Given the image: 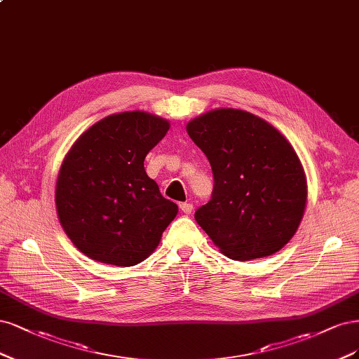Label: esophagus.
Listing matches in <instances>:
<instances>
[{"label":"esophagus","instance_id":"esophagus-1","mask_svg":"<svg viewBox=\"0 0 359 359\" xmlns=\"http://www.w3.org/2000/svg\"><path fill=\"white\" fill-rule=\"evenodd\" d=\"M179 207L183 213H191L194 210V205L191 203H180Z\"/></svg>","mask_w":359,"mask_h":359}]
</instances>
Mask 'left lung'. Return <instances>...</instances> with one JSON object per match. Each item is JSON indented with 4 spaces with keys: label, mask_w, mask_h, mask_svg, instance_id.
Wrapping results in <instances>:
<instances>
[{
    "label": "left lung",
    "mask_w": 359,
    "mask_h": 359,
    "mask_svg": "<svg viewBox=\"0 0 359 359\" xmlns=\"http://www.w3.org/2000/svg\"><path fill=\"white\" fill-rule=\"evenodd\" d=\"M187 131L212 165V200L195 221L224 255L270 257L294 237L307 204V180L294 147L271 123L238 109H215Z\"/></svg>",
    "instance_id": "obj_1"
}]
</instances>
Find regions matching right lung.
Masks as SVG:
<instances>
[{
	"mask_svg": "<svg viewBox=\"0 0 359 359\" xmlns=\"http://www.w3.org/2000/svg\"><path fill=\"white\" fill-rule=\"evenodd\" d=\"M168 130L170 122L152 113H114L67 152L56 179V213L88 258L133 267L159 245L179 207L146 175L144 158Z\"/></svg>",
	"mask_w": 359,
	"mask_h": 359,
	"instance_id": "right-lung-1",
	"label": "right lung"
}]
</instances>
